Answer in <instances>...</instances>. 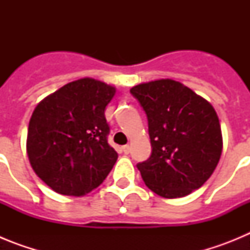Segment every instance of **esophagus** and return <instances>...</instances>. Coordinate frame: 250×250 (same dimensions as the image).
Returning a JSON list of instances; mask_svg holds the SVG:
<instances>
[{"label":"esophagus","instance_id":"34e87169","mask_svg":"<svg viewBox=\"0 0 250 250\" xmlns=\"http://www.w3.org/2000/svg\"><path fill=\"white\" fill-rule=\"evenodd\" d=\"M123 151H124V154H129V152H130V146H129V145H124V146H123Z\"/></svg>","mask_w":250,"mask_h":250}]
</instances>
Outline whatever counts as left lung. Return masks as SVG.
<instances>
[{"label":"left lung","mask_w":250,"mask_h":250,"mask_svg":"<svg viewBox=\"0 0 250 250\" xmlns=\"http://www.w3.org/2000/svg\"><path fill=\"white\" fill-rule=\"evenodd\" d=\"M130 92L147 116L152 151L136 165L146 187L167 199L199 189L223 150L219 119L211 104L171 79L140 83Z\"/></svg>","instance_id":"left-lung-1"}]
</instances>
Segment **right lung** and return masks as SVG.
Instances as JSON below:
<instances>
[{
	"label": "right lung",
	"instance_id": "obj_1",
	"mask_svg": "<svg viewBox=\"0 0 250 250\" xmlns=\"http://www.w3.org/2000/svg\"><path fill=\"white\" fill-rule=\"evenodd\" d=\"M116 89L83 77L40 101L27 131L28 160L43 183L67 196L98 188L118 160L107 143L105 107Z\"/></svg>",
	"mask_w": 250,
	"mask_h": 250
}]
</instances>
